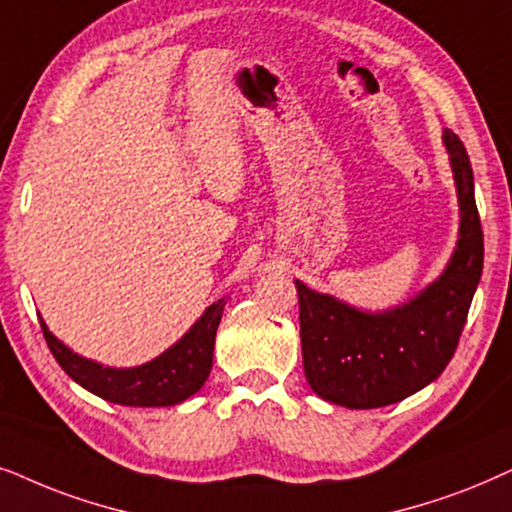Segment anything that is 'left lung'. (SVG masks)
Listing matches in <instances>:
<instances>
[{
	"label": "left lung",
	"mask_w": 512,
	"mask_h": 512,
	"mask_svg": "<svg viewBox=\"0 0 512 512\" xmlns=\"http://www.w3.org/2000/svg\"><path fill=\"white\" fill-rule=\"evenodd\" d=\"M459 196V241L440 278L395 309L370 313L295 281L304 374L313 393L349 410L400 403L452 360L482 276L485 238L473 168L456 133H442Z\"/></svg>",
	"instance_id": "8db88e82"
}]
</instances>
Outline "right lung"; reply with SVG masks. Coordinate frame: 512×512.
Wrapping results in <instances>:
<instances>
[{
  "mask_svg": "<svg viewBox=\"0 0 512 512\" xmlns=\"http://www.w3.org/2000/svg\"><path fill=\"white\" fill-rule=\"evenodd\" d=\"M224 304H227V299H217L189 327V332L180 342H175L168 351H163L149 363L128 367V370L105 367L95 360L79 356V353L67 349L58 337H53L44 318H39V325H42L44 339L53 358L86 391L100 395L109 403L126 407H170L187 400L189 395H194L206 384L210 367H213L215 332L220 325Z\"/></svg>",
  "mask_w": 512,
  "mask_h": 512,
  "instance_id": "1",
  "label": "right lung"
}]
</instances>
